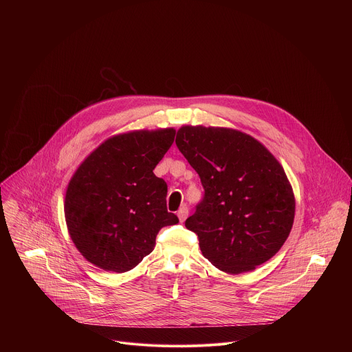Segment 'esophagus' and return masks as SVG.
I'll list each match as a JSON object with an SVG mask.
<instances>
[{"mask_svg":"<svg viewBox=\"0 0 352 352\" xmlns=\"http://www.w3.org/2000/svg\"><path fill=\"white\" fill-rule=\"evenodd\" d=\"M188 208L186 206H182L179 210H178V213H177V216H178V219H179V221L181 223H184L185 220H186V217H188Z\"/></svg>","mask_w":352,"mask_h":352,"instance_id":"34e87169","label":"esophagus"}]
</instances>
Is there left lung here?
<instances>
[{"mask_svg": "<svg viewBox=\"0 0 352 352\" xmlns=\"http://www.w3.org/2000/svg\"><path fill=\"white\" fill-rule=\"evenodd\" d=\"M175 143L205 189L185 221L204 256L230 274L273 258L295 214L292 188L276 157L255 138L230 128L185 125Z\"/></svg>", "mask_w": 352, "mask_h": 352, "instance_id": "8db88e82", "label": "left lung"}]
</instances>
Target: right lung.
I'll use <instances>...</instances> for the list:
<instances>
[{
	"label": "right lung",
	"mask_w": 352,
	"mask_h": 352,
	"mask_svg": "<svg viewBox=\"0 0 352 352\" xmlns=\"http://www.w3.org/2000/svg\"><path fill=\"white\" fill-rule=\"evenodd\" d=\"M175 129L133 131L100 144L78 167L65 195V220L82 256L106 272L138 266L159 231L179 220L167 210V184L153 170Z\"/></svg>",
	"instance_id": "right-lung-1"
}]
</instances>
